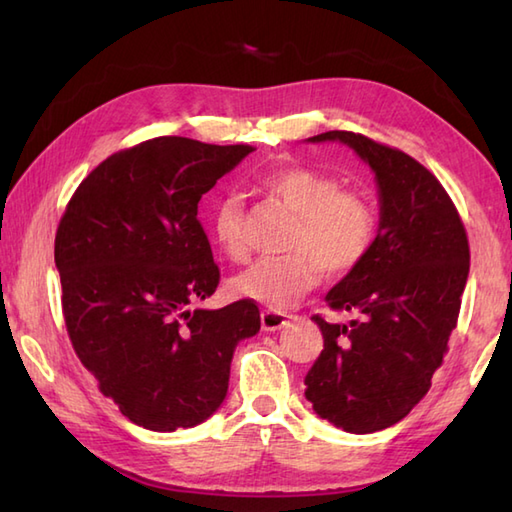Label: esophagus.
Returning <instances> with one entry per match:
<instances>
[{
    "label": "esophagus",
    "mask_w": 512,
    "mask_h": 512,
    "mask_svg": "<svg viewBox=\"0 0 512 512\" xmlns=\"http://www.w3.org/2000/svg\"><path fill=\"white\" fill-rule=\"evenodd\" d=\"M288 321H290V314H286V312H279V310H264L262 312V328L266 332L281 330L284 325H288Z\"/></svg>",
    "instance_id": "esophagus-1"
}]
</instances>
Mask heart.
<instances>
[{
    "mask_svg": "<svg viewBox=\"0 0 512 512\" xmlns=\"http://www.w3.org/2000/svg\"><path fill=\"white\" fill-rule=\"evenodd\" d=\"M259 189L297 215L288 239L290 257H264L233 281V295L286 310L319 286L323 270L347 277L372 253L378 235V206L361 189H345L328 171L290 165L264 173ZM215 244L231 259L246 255L244 206L237 195H222L211 213Z\"/></svg>",
    "mask_w": 512,
    "mask_h": 512,
    "instance_id": "obj_1",
    "label": "heart"
}]
</instances>
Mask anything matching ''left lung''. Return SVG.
I'll return each mask as SVG.
<instances>
[{"mask_svg": "<svg viewBox=\"0 0 512 512\" xmlns=\"http://www.w3.org/2000/svg\"><path fill=\"white\" fill-rule=\"evenodd\" d=\"M341 140L374 169L380 226L372 253L328 292L350 323L314 321L323 350L306 376V398L321 418L350 433L402 420L431 387L458 325L469 277V237L440 180L405 151L354 132Z\"/></svg>", "mask_w": 512, "mask_h": 512, "instance_id": "left-lung-1", "label": "left lung"}]
</instances>
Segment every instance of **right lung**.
I'll return each mask as SVG.
<instances>
[{
    "mask_svg": "<svg viewBox=\"0 0 512 512\" xmlns=\"http://www.w3.org/2000/svg\"><path fill=\"white\" fill-rule=\"evenodd\" d=\"M248 145L158 136L85 178L54 237L65 330L101 394L151 431L189 429L222 405L255 301L191 310L220 284L198 202Z\"/></svg>",
    "mask_w": 512,
    "mask_h": 512,
    "instance_id": "add662e5",
    "label": "right lung"
}]
</instances>
